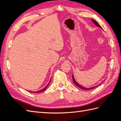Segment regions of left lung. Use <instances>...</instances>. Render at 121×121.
Here are the masks:
<instances>
[{
  "mask_svg": "<svg viewBox=\"0 0 121 121\" xmlns=\"http://www.w3.org/2000/svg\"><path fill=\"white\" fill-rule=\"evenodd\" d=\"M91 20L92 21V22H93V23L96 26H97V27H99V28H101V27L99 25V24L97 22H96L95 21V20H94L93 19H91ZM72 78H73V82H74V83L75 84V85L77 86H78V87H79V88H81V89H84V90H90V89H94V88H96V87H97L98 85H99L100 84H99V85H96V86H94V87H90V88H85V87H83V86H82L81 85H80V84H79L78 83H77L76 82V81L75 80V78H74V75H73H73H72Z\"/></svg>",
  "mask_w": 121,
  "mask_h": 121,
  "instance_id": "obj_1",
  "label": "left lung"
}]
</instances>
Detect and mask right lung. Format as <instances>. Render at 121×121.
<instances>
[{"mask_svg": "<svg viewBox=\"0 0 121 121\" xmlns=\"http://www.w3.org/2000/svg\"><path fill=\"white\" fill-rule=\"evenodd\" d=\"M51 79H52V78H51ZM50 81H51V79L50 80V81H49V82L48 84H47V86H46L45 88H44L43 89H41V90H39V91H35V92H33V91H29V92H32V93H40V92H43V91H44V90L47 88V87H48V86L49 85V83H50Z\"/></svg>", "mask_w": 121, "mask_h": 121, "instance_id": "right-lung-1", "label": "right lung"}]
</instances>
